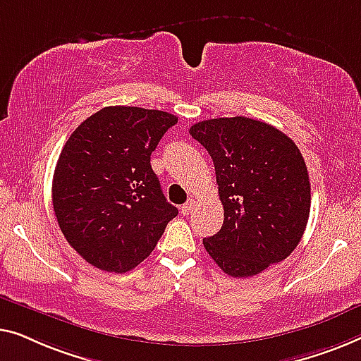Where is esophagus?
<instances>
[{"mask_svg":"<svg viewBox=\"0 0 361 361\" xmlns=\"http://www.w3.org/2000/svg\"><path fill=\"white\" fill-rule=\"evenodd\" d=\"M192 206H195V201H188L186 204H183L181 206V214L183 216H190L191 214V211H192Z\"/></svg>","mask_w":361,"mask_h":361,"instance_id":"34e87169","label":"esophagus"}]
</instances>
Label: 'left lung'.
<instances>
[{
	"label": "left lung",
	"mask_w": 361,
	"mask_h": 361,
	"mask_svg": "<svg viewBox=\"0 0 361 361\" xmlns=\"http://www.w3.org/2000/svg\"><path fill=\"white\" fill-rule=\"evenodd\" d=\"M190 134L214 161L224 206L221 231L202 238L217 267L248 278L291 255L311 211V183L298 145L243 116L201 121Z\"/></svg>",
	"instance_id": "left-lung-1"
}]
</instances>
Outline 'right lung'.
<instances>
[{"mask_svg": "<svg viewBox=\"0 0 361 361\" xmlns=\"http://www.w3.org/2000/svg\"><path fill=\"white\" fill-rule=\"evenodd\" d=\"M178 118L108 106L68 137L52 181L60 231L90 265L126 273L154 250L178 209L165 200L150 155Z\"/></svg>", "mask_w": 361, "mask_h": 361, "instance_id": "obj_1", "label": "right lung"}]
</instances>
